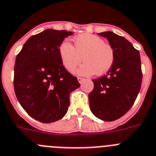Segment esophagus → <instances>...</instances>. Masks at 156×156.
<instances>
[{
    "label": "esophagus",
    "mask_w": 156,
    "mask_h": 156,
    "mask_svg": "<svg viewBox=\"0 0 156 156\" xmlns=\"http://www.w3.org/2000/svg\"><path fill=\"white\" fill-rule=\"evenodd\" d=\"M84 78H78V82H79L80 84H82V82H83L84 81Z\"/></svg>",
    "instance_id": "esophagus-1"
}]
</instances>
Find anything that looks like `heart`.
Returning a JSON list of instances; mask_svg holds the SVG:
<instances>
[{
  "instance_id": "obj_1",
  "label": "heart",
  "mask_w": 156,
  "mask_h": 156,
  "mask_svg": "<svg viewBox=\"0 0 156 156\" xmlns=\"http://www.w3.org/2000/svg\"><path fill=\"white\" fill-rule=\"evenodd\" d=\"M59 55L64 68L70 72L75 71L82 61L85 63L78 70L81 76L102 75L113 66L114 52L109 44L102 38L89 33H83L75 38V47L67 40L60 44Z\"/></svg>"
}]
</instances>
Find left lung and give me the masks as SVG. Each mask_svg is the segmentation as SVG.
Listing matches in <instances>:
<instances>
[{
    "label": "left lung",
    "mask_w": 156,
    "mask_h": 156,
    "mask_svg": "<svg viewBox=\"0 0 156 156\" xmlns=\"http://www.w3.org/2000/svg\"><path fill=\"white\" fill-rule=\"evenodd\" d=\"M106 38L114 52L113 66L106 75L92 80L88 94L91 111L97 118L113 121L125 114L134 104L142 81L139 51L123 36L107 31L98 33Z\"/></svg>",
    "instance_id": "8db88e82"
}]
</instances>
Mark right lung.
I'll return each mask as SVG.
<instances>
[{"mask_svg":"<svg viewBox=\"0 0 156 156\" xmlns=\"http://www.w3.org/2000/svg\"><path fill=\"white\" fill-rule=\"evenodd\" d=\"M73 34L46 29L29 38L16 57V97L26 113L42 123L63 118L70 105V93L80 86L76 77L64 67L58 52L60 44Z\"/></svg>","mask_w":156,"mask_h":156,"instance_id":"add662e5","label":"right lung"}]
</instances>
